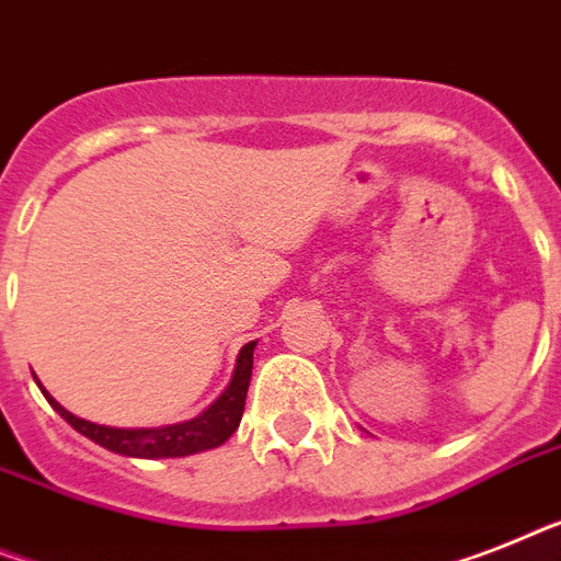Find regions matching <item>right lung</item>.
Instances as JSON below:
<instances>
[{
	"label": "right lung",
	"mask_w": 561,
	"mask_h": 561,
	"mask_svg": "<svg viewBox=\"0 0 561 561\" xmlns=\"http://www.w3.org/2000/svg\"><path fill=\"white\" fill-rule=\"evenodd\" d=\"M257 341H249L238 355V367L231 375L229 387L220 392L215 404L206 407L197 419L183 421V424H169V427H137V430H119V427H105V424H94V421L77 419L68 413L59 401L48 396V390L42 387V396L48 398V404L71 424L77 433L91 438L94 444L105 447L111 453L131 458H180L192 456V453L211 450L220 447L226 438L238 430L240 419H243V407H247V392H249V378H252V355Z\"/></svg>",
	"instance_id": "add662e5"
}]
</instances>
